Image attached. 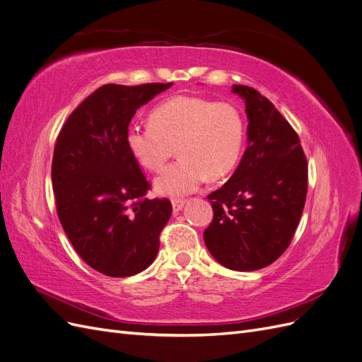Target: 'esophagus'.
<instances>
[{"mask_svg":"<svg viewBox=\"0 0 362 362\" xmlns=\"http://www.w3.org/2000/svg\"><path fill=\"white\" fill-rule=\"evenodd\" d=\"M185 199H181V198H173L172 199V206H173V213H178L182 210V206L185 205Z\"/></svg>","mask_w":362,"mask_h":362,"instance_id":"obj_1","label":"esophagus"}]
</instances>
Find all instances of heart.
Listing matches in <instances>:
<instances>
[{
    "instance_id": "1",
    "label": "heart",
    "mask_w": 362,
    "mask_h": 362,
    "mask_svg": "<svg viewBox=\"0 0 362 362\" xmlns=\"http://www.w3.org/2000/svg\"><path fill=\"white\" fill-rule=\"evenodd\" d=\"M245 134V120L233 104L178 95L152 108L148 124H131L125 141L131 156L151 172H161L177 146L181 158L156 180V190L181 196L206 177L217 181L231 173L242 157Z\"/></svg>"
}]
</instances>
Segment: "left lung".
I'll list each match as a JSON object with an SVG mask.
<instances>
[{
    "instance_id": "obj_1",
    "label": "left lung",
    "mask_w": 362,
    "mask_h": 362,
    "mask_svg": "<svg viewBox=\"0 0 362 362\" xmlns=\"http://www.w3.org/2000/svg\"><path fill=\"white\" fill-rule=\"evenodd\" d=\"M246 104L247 148L233 177L206 196L213 221L204 242L222 266L250 272L276 261L294 235L308 190L300 140L266 96L233 86Z\"/></svg>"
}]
</instances>
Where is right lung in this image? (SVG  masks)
I'll return each instance as SVG.
<instances>
[{"mask_svg": "<svg viewBox=\"0 0 362 362\" xmlns=\"http://www.w3.org/2000/svg\"><path fill=\"white\" fill-rule=\"evenodd\" d=\"M170 86H101L57 137L51 177L59 221L76 254L107 276L127 278L149 267L172 214L169 199L146 198L151 184L125 141L137 108Z\"/></svg>", "mask_w": 362, "mask_h": 362, "instance_id": "1", "label": "right lung"}]
</instances>
